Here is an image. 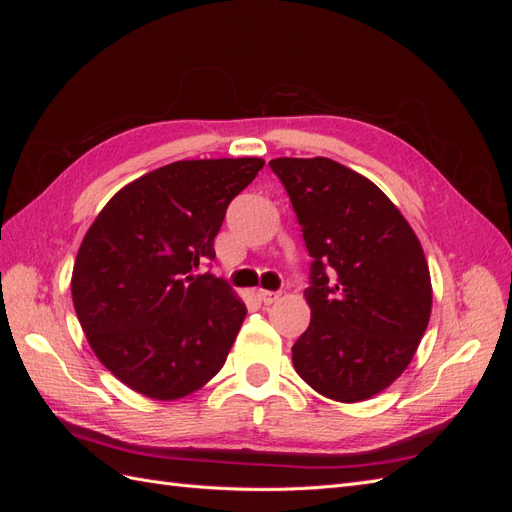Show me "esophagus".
<instances>
[{
	"instance_id": "esophagus-1",
	"label": "esophagus",
	"mask_w": 512,
	"mask_h": 512,
	"mask_svg": "<svg viewBox=\"0 0 512 512\" xmlns=\"http://www.w3.org/2000/svg\"><path fill=\"white\" fill-rule=\"evenodd\" d=\"M256 297H258V301H260L262 305H271V303H275L277 299H280V294L271 292V290H258Z\"/></svg>"
}]
</instances>
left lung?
I'll list each match as a JSON object with an SVG mask.
<instances>
[{
  "mask_svg": "<svg viewBox=\"0 0 512 512\" xmlns=\"http://www.w3.org/2000/svg\"><path fill=\"white\" fill-rule=\"evenodd\" d=\"M314 258L297 374L320 395L356 404L404 374L431 316V277L412 226L374 181L329 158H275Z\"/></svg>",
  "mask_w": 512,
  "mask_h": 512,
  "instance_id": "1",
  "label": "left lung"
}]
</instances>
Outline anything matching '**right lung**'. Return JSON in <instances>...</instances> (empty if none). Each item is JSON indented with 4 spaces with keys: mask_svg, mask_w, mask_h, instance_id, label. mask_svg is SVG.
<instances>
[{
    "mask_svg": "<svg viewBox=\"0 0 512 512\" xmlns=\"http://www.w3.org/2000/svg\"><path fill=\"white\" fill-rule=\"evenodd\" d=\"M262 158L181 160L134 179L108 200L79 247L72 303L91 350L132 391L175 401L218 374L245 320L215 258L232 198Z\"/></svg>",
    "mask_w": 512,
    "mask_h": 512,
    "instance_id": "right-lung-1",
    "label": "right lung"
}]
</instances>
